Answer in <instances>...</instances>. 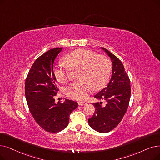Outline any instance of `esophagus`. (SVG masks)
<instances>
[{
  "instance_id": "obj_1",
  "label": "esophagus",
  "mask_w": 160,
  "mask_h": 160,
  "mask_svg": "<svg viewBox=\"0 0 160 160\" xmlns=\"http://www.w3.org/2000/svg\"><path fill=\"white\" fill-rule=\"evenodd\" d=\"M78 105H80V106H83V105H86V102H84V101H79L78 102Z\"/></svg>"
}]
</instances>
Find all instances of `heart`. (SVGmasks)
Instances as JSON below:
<instances>
[{"mask_svg": "<svg viewBox=\"0 0 160 160\" xmlns=\"http://www.w3.org/2000/svg\"><path fill=\"white\" fill-rule=\"evenodd\" d=\"M65 62L60 61L53 68L55 79L61 84L68 80L71 70L80 68L78 81L73 82L65 89L66 94L76 100H85L92 90H99L108 82L112 63L105 55L95 52L78 49L68 53Z\"/></svg>", "mask_w": 160, "mask_h": 160, "instance_id": "b5f03b06", "label": "heart"}]
</instances>
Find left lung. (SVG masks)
<instances>
[{
	"mask_svg": "<svg viewBox=\"0 0 160 160\" xmlns=\"http://www.w3.org/2000/svg\"><path fill=\"white\" fill-rule=\"evenodd\" d=\"M112 62V77L107 87L95 95V98L105 100L94 102L95 112L88 119L89 126L100 133H108L114 129L122 121L128 110L131 97L130 80L122 61L108 50L102 48Z\"/></svg>",
	"mask_w": 160,
	"mask_h": 160,
	"instance_id": "8db88e82",
	"label": "left lung"
}]
</instances>
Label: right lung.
I'll return each mask as SVG.
<instances>
[{"label": "right lung", "mask_w": 160, "mask_h": 160, "mask_svg": "<svg viewBox=\"0 0 160 160\" xmlns=\"http://www.w3.org/2000/svg\"><path fill=\"white\" fill-rule=\"evenodd\" d=\"M62 48H53L34 62L25 84V93L30 112L39 126L50 133H58L68 124L69 116L78 103L65 99L55 103L59 89L53 74V62Z\"/></svg>", "instance_id": "add662e5"}]
</instances>
